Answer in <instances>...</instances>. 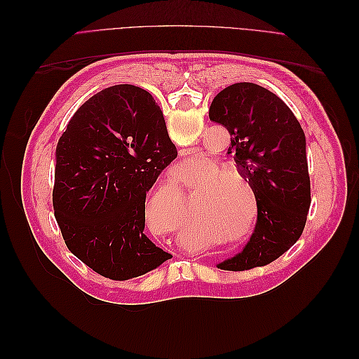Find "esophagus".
Here are the masks:
<instances>
[{"label": "esophagus", "mask_w": 359, "mask_h": 359, "mask_svg": "<svg viewBox=\"0 0 359 359\" xmlns=\"http://www.w3.org/2000/svg\"><path fill=\"white\" fill-rule=\"evenodd\" d=\"M187 154H190V149H181L180 151V156L182 157V156H187Z\"/></svg>", "instance_id": "1"}]
</instances>
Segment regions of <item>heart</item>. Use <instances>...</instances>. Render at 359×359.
Returning <instances> with one entry per match:
<instances>
[{
	"instance_id": "1",
	"label": "heart",
	"mask_w": 359,
	"mask_h": 359,
	"mask_svg": "<svg viewBox=\"0 0 359 359\" xmlns=\"http://www.w3.org/2000/svg\"><path fill=\"white\" fill-rule=\"evenodd\" d=\"M203 175L193 191L191 206L198 224L210 235H223L222 243L243 241L255 229L259 199L253 180L235 165H223L214 158L201 160L194 168ZM186 219V194L175 178L163 180L148 194L144 220L148 229L161 233H181ZM193 238L191 233H186Z\"/></svg>"
}]
</instances>
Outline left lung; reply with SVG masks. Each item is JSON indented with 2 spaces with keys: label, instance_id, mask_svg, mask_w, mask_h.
I'll return each mask as SVG.
<instances>
[{
  "label": "left lung",
  "instance_id": "obj_1",
  "mask_svg": "<svg viewBox=\"0 0 359 359\" xmlns=\"http://www.w3.org/2000/svg\"><path fill=\"white\" fill-rule=\"evenodd\" d=\"M210 119L227 128L236 166L253 180L259 217L241 253L219 264L224 271L265 266L295 244L310 210L306 135L285 102L252 82L214 97Z\"/></svg>",
  "mask_w": 359,
  "mask_h": 359
}]
</instances>
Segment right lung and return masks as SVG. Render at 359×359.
Returning <instances> with one entry per match:
<instances>
[{
	"label": "right lung",
	"mask_w": 359,
	"mask_h": 359,
	"mask_svg": "<svg viewBox=\"0 0 359 359\" xmlns=\"http://www.w3.org/2000/svg\"><path fill=\"white\" fill-rule=\"evenodd\" d=\"M177 156L148 91L115 85L86 100L55 156L53 214L70 252L116 281L144 276L170 259L144 233V203Z\"/></svg>",
	"instance_id": "obj_1"
}]
</instances>
